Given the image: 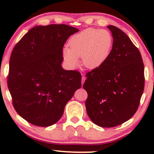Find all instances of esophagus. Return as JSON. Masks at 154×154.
Here are the masks:
<instances>
[{
  "label": "esophagus",
  "mask_w": 154,
  "mask_h": 154,
  "mask_svg": "<svg viewBox=\"0 0 154 154\" xmlns=\"http://www.w3.org/2000/svg\"><path fill=\"white\" fill-rule=\"evenodd\" d=\"M85 81V77L84 76H83L82 78V85L83 84V83H84V82Z\"/></svg>",
  "instance_id": "1"
}]
</instances>
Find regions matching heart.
Masks as SVG:
<instances>
[{"instance_id":"obj_1","label":"heart","mask_w":154,"mask_h":154,"mask_svg":"<svg viewBox=\"0 0 154 154\" xmlns=\"http://www.w3.org/2000/svg\"><path fill=\"white\" fill-rule=\"evenodd\" d=\"M113 39L106 30L89 28L75 35L69 40V48H64L62 56L67 66L73 69L82 57L84 66L90 69L100 67L110 55Z\"/></svg>"}]
</instances>
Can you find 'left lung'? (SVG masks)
<instances>
[{"instance_id":"left-lung-1","label":"left lung","mask_w":154,"mask_h":154,"mask_svg":"<svg viewBox=\"0 0 154 154\" xmlns=\"http://www.w3.org/2000/svg\"><path fill=\"white\" fill-rule=\"evenodd\" d=\"M113 38L109 58L86 74L87 113L103 128L119 126L132 118L144 90V64L139 49L123 31L108 26Z\"/></svg>"}]
</instances>
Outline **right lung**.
Wrapping results in <instances>:
<instances>
[{
	"label": "right lung",
	"instance_id": "add662e5",
	"mask_svg": "<svg viewBox=\"0 0 154 154\" xmlns=\"http://www.w3.org/2000/svg\"><path fill=\"white\" fill-rule=\"evenodd\" d=\"M78 31L66 24L37 26L13 49L7 85L15 111L29 123L42 127L56 123L82 86L79 72L61 66L64 43Z\"/></svg>",
	"mask_w": 154,
	"mask_h": 154
}]
</instances>
